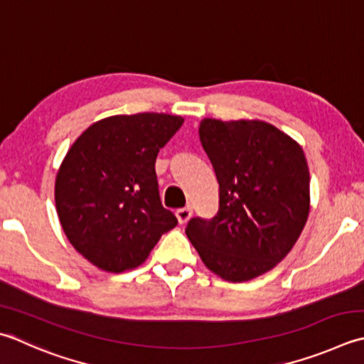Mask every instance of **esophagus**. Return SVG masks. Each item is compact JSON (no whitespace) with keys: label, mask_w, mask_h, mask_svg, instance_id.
Returning a JSON list of instances; mask_svg holds the SVG:
<instances>
[{"label":"esophagus","mask_w":364,"mask_h":364,"mask_svg":"<svg viewBox=\"0 0 364 364\" xmlns=\"http://www.w3.org/2000/svg\"><path fill=\"white\" fill-rule=\"evenodd\" d=\"M191 216H192V208L189 205L184 206V208L176 210V218H178V223H180V224H186L188 220L191 219Z\"/></svg>","instance_id":"esophagus-1"}]
</instances>
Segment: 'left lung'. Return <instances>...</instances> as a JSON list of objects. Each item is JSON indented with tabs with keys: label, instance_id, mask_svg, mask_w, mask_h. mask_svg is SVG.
<instances>
[{
	"label": "left lung",
	"instance_id": "obj_1",
	"mask_svg": "<svg viewBox=\"0 0 364 364\" xmlns=\"http://www.w3.org/2000/svg\"><path fill=\"white\" fill-rule=\"evenodd\" d=\"M202 146L219 183V211L192 218L186 235L206 268L230 282L267 273L294 245L309 215V168L301 146L263 121L205 118Z\"/></svg>",
	"mask_w": 364,
	"mask_h": 364
}]
</instances>
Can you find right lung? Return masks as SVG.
Segmentation results:
<instances>
[{
  "label": "right lung",
  "instance_id": "1",
  "mask_svg": "<svg viewBox=\"0 0 364 364\" xmlns=\"http://www.w3.org/2000/svg\"><path fill=\"white\" fill-rule=\"evenodd\" d=\"M181 124L166 113L117 115L70 146L56 175V211L70 245L92 265L110 273L137 267L178 224L162 206L154 164Z\"/></svg>",
  "mask_w": 364,
  "mask_h": 364
}]
</instances>
